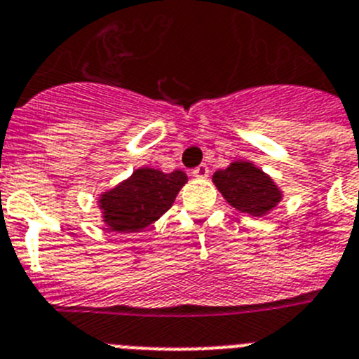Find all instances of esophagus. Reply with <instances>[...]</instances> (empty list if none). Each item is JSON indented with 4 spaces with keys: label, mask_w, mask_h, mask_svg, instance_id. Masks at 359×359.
<instances>
[{
    "label": "esophagus",
    "mask_w": 359,
    "mask_h": 359,
    "mask_svg": "<svg viewBox=\"0 0 359 359\" xmlns=\"http://www.w3.org/2000/svg\"><path fill=\"white\" fill-rule=\"evenodd\" d=\"M191 173L193 177H196V179H205V177L209 175L208 164H200V166H196Z\"/></svg>",
    "instance_id": "obj_1"
}]
</instances>
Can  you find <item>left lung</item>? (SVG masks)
Masks as SVG:
<instances>
[{
  "label": "left lung",
  "mask_w": 359,
  "mask_h": 359,
  "mask_svg": "<svg viewBox=\"0 0 359 359\" xmlns=\"http://www.w3.org/2000/svg\"><path fill=\"white\" fill-rule=\"evenodd\" d=\"M212 182L231 208L256 218L266 216L283 200L276 180L250 161H232L225 170L215 172Z\"/></svg>",
  "instance_id": "obj_1"
}]
</instances>
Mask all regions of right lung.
Returning a JSON list of instances; mask_svg holds the SVG:
<instances>
[{
	"mask_svg": "<svg viewBox=\"0 0 359 359\" xmlns=\"http://www.w3.org/2000/svg\"><path fill=\"white\" fill-rule=\"evenodd\" d=\"M186 182L187 175L180 170L164 173L159 168H137L98 196L102 222L112 232H140L172 208Z\"/></svg>",
	"mask_w": 359,
	"mask_h": 359,
	"instance_id": "add662e5",
	"label": "right lung"
}]
</instances>
